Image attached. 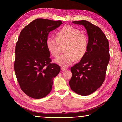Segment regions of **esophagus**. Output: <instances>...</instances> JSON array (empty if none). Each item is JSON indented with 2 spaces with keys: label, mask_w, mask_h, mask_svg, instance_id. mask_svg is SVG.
I'll return each mask as SVG.
<instances>
[{
  "label": "esophagus",
  "mask_w": 122,
  "mask_h": 122,
  "mask_svg": "<svg viewBox=\"0 0 122 122\" xmlns=\"http://www.w3.org/2000/svg\"><path fill=\"white\" fill-rule=\"evenodd\" d=\"M67 69L66 68H65V67H61V70H62V71H65V70H67Z\"/></svg>",
  "instance_id": "34e87169"
}]
</instances>
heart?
I'll return each mask as SVG.
<instances>
[{
  "mask_svg": "<svg viewBox=\"0 0 122 122\" xmlns=\"http://www.w3.org/2000/svg\"><path fill=\"white\" fill-rule=\"evenodd\" d=\"M47 48L53 56L57 57L61 52V45H66L64 54L55 62L62 67H67L76 60H80L86 54L88 47V38L81 34L79 29L67 25L57 33V37L50 36L46 41Z\"/></svg>",
  "mask_w": 122,
  "mask_h": 122,
  "instance_id": "heart-1",
  "label": "heart"
}]
</instances>
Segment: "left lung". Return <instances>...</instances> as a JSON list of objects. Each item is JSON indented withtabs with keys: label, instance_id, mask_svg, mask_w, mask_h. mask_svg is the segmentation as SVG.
<instances>
[{
	"label": "left lung",
	"instance_id": "8db88e82",
	"mask_svg": "<svg viewBox=\"0 0 122 122\" xmlns=\"http://www.w3.org/2000/svg\"><path fill=\"white\" fill-rule=\"evenodd\" d=\"M73 23L82 25L88 36V47L85 56L78 63L71 67L72 77L69 85L76 94L87 96L101 86L105 78L109 61V43L99 27L86 20Z\"/></svg>",
	"mask_w": 122,
	"mask_h": 122
}]
</instances>
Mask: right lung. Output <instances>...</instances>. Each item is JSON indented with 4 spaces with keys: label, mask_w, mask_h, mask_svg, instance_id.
<instances>
[{
    "label": "right lung",
    "mask_w": 122,
    "mask_h": 122,
    "mask_svg": "<svg viewBox=\"0 0 122 122\" xmlns=\"http://www.w3.org/2000/svg\"><path fill=\"white\" fill-rule=\"evenodd\" d=\"M62 24L61 21L39 18L20 32L15 49L14 70L21 89L28 96L41 99L50 93L53 80L61 68L51 64L46 41L49 32Z\"/></svg>",
    "instance_id": "obj_1"
}]
</instances>
